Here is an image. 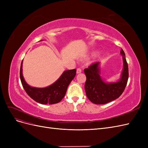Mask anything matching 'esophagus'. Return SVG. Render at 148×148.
<instances>
[{
	"instance_id": "obj_1",
	"label": "esophagus",
	"mask_w": 148,
	"mask_h": 148,
	"mask_svg": "<svg viewBox=\"0 0 148 148\" xmlns=\"http://www.w3.org/2000/svg\"><path fill=\"white\" fill-rule=\"evenodd\" d=\"M81 72H82V69H79V68L77 69V73L78 74V73H80Z\"/></svg>"
}]
</instances>
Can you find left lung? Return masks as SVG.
<instances>
[{"mask_svg": "<svg viewBox=\"0 0 148 148\" xmlns=\"http://www.w3.org/2000/svg\"><path fill=\"white\" fill-rule=\"evenodd\" d=\"M123 69L120 80L115 83H106L100 76L99 62H96L84 70L86 77L84 84L87 97L95 104H105L119 98L125 90L128 79V66L125 52L121 49Z\"/></svg>", "mask_w": 148, "mask_h": 148, "instance_id": "obj_1", "label": "left lung"}]
</instances>
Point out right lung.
<instances>
[{
    "mask_svg": "<svg viewBox=\"0 0 148 148\" xmlns=\"http://www.w3.org/2000/svg\"><path fill=\"white\" fill-rule=\"evenodd\" d=\"M22 65L23 60L20 66V77L24 89L31 99L42 104H53L60 102L77 71L76 69L66 70L54 83L46 88H38L31 87L26 83L22 73Z\"/></svg>",
    "mask_w": 148,
    "mask_h": 148,
    "instance_id": "1",
    "label": "right lung"
}]
</instances>
